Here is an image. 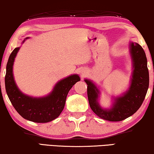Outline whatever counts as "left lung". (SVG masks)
Listing matches in <instances>:
<instances>
[{"instance_id":"obj_1","label":"left lung","mask_w":154,"mask_h":154,"mask_svg":"<svg viewBox=\"0 0 154 154\" xmlns=\"http://www.w3.org/2000/svg\"><path fill=\"white\" fill-rule=\"evenodd\" d=\"M130 52L133 60L134 71L130 89L123 97L115 99L109 109H102L98 103L99 90L90 80L85 79L88 85L87 94L90 108L97 116L109 121H121L133 115L140 108L147 94L149 77L147 61L145 51L140 45L131 42Z\"/></svg>"}]
</instances>
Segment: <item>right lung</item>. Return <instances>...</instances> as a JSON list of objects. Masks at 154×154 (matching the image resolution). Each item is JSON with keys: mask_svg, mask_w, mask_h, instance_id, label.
<instances>
[{"mask_svg": "<svg viewBox=\"0 0 154 154\" xmlns=\"http://www.w3.org/2000/svg\"><path fill=\"white\" fill-rule=\"evenodd\" d=\"M20 47L14 48L9 56L5 78V89L9 100L20 115L35 123H47L60 116L64 108L66 99L73 85L80 80L73 75L61 80L55 85L52 92L42 98L26 96L16 86L13 76V64Z\"/></svg>", "mask_w": 154, "mask_h": 154, "instance_id": "obj_1", "label": "right lung"}]
</instances>
